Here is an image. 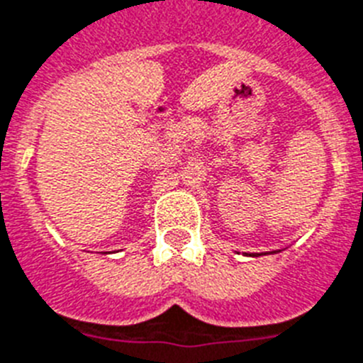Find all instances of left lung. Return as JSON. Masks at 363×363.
<instances>
[{"label": "left lung", "instance_id": "1", "mask_svg": "<svg viewBox=\"0 0 363 363\" xmlns=\"http://www.w3.org/2000/svg\"><path fill=\"white\" fill-rule=\"evenodd\" d=\"M277 252H281V250H272L270 254H277ZM245 256H250V257H259V256H264V254H245Z\"/></svg>", "mask_w": 363, "mask_h": 363}]
</instances>
